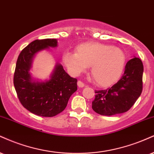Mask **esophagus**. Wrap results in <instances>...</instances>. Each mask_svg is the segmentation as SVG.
Segmentation results:
<instances>
[{
	"instance_id": "esophagus-1",
	"label": "esophagus",
	"mask_w": 154,
	"mask_h": 154,
	"mask_svg": "<svg viewBox=\"0 0 154 154\" xmlns=\"http://www.w3.org/2000/svg\"><path fill=\"white\" fill-rule=\"evenodd\" d=\"M77 85H78V87H79V88H83V87L85 86V84L82 82V81L79 80L78 82H77Z\"/></svg>"
}]
</instances>
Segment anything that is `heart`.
<instances>
[{
  "mask_svg": "<svg viewBox=\"0 0 154 154\" xmlns=\"http://www.w3.org/2000/svg\"><path fill=\"white\" fill-rule=\"evenodd\" d=\"M66 52L63 61L73 75H77L91 66V75L96 84L107 87L118 80L125 67V54L119 48L99 43L87 42Z\"/></svg>",
  "mask_w": 154,
  "mask_h": 154,
  "instance_id": "heart-1",
  "label": "heart"
}]
</instances>
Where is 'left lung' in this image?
<instances>
[{"mask_svg": "<svg viewBox=\"0 0 154 154\" xmlns=\"http://www.w3.org/2000/svg\"><path fill=\"white\" fill-rule=\"evenodd\" d=\"M143 65L138 57L130 59L120 80L110 88L95 90L92 108L101 116L127 112L134 105L143 90Z\"/></svg>", "mask_w": 154, "mask_h": 154, "instance_id": "1", "label": "left lung"}]
</instances>
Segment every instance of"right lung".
Returning <instances> with one entry per match:
<instances>
[{
	"mask_svg": "<svg viewBox=\"0 0 154 154\" xmlns=\"http://www.w3.org/2000/svg\"><path fill=\"white\" fill-rule=\"evenodd\" d=\"M57 39H36L22 50L16 62L14 85L21 105L42 117H53L65 109L70 96L77 90V79L57 64L51 79L45 82L31 81L29 70L34 55L40 50L56 47Z\"/></svg>",
	"mask_w": 154,
	"mask_h": 154,
	"instance_id": "add662e5",
	"label": "right lung"
}]
</instances>
